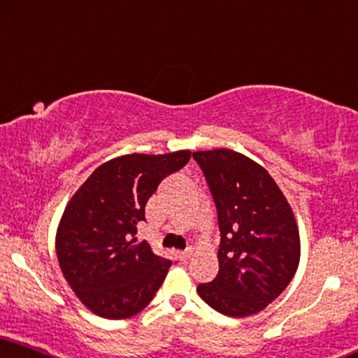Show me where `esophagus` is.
<instances>
[{"instance_id": "34e87169", "label": "esophagus", "mask_w": 358, "mask_h": 358, "mask_svg": "<svg viewBox=\"0 0 358 358\" xmlns=\"http://www.w3.org/2000/svg\"><path fill=\"white\" fill-rule=\"evenodd\" d=\"M190 255H192V248L185 250V252H178V258L180 259V262H187V259L190 258Z\"/></svg>"}]
</instances>
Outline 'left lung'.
I'll use <instances>...</instances> for the list:
<instances>
[{
	"instance_id": "1",
	"label": "left lung",
	"mask_w": 358,
	"mask_h": 358,
	"mask_svg": "<svg viewBox=\"0 0 358 358\" xmlns=\"http://www.w3.org/2000/svg\"><path fill=\"white\" fill-rule=\"evenodd\" d=\"M217 207L219 275L197 286L219 313L247 317L289 285L301 257L299 230L286 197L268 171L230 150L192 152Z\"/></svg>"
}]
</instances>
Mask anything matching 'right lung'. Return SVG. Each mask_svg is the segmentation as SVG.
I'll return each instance as SVG.
<instances>
[{
	"label": "right lung",
	"instance_id": "right-lung-1",
	"mask_svg": "<svg viewBox=\"0 0 358 358\" xmlns=\"http://www.w3.org/2000/svg\"><path fill=\"white\" fill-rule=\"evenodd\" d=\"M190 151L124 155L92 173L60 219L55 252L77 298L105 319H127L143 310L173 262L136 243L138 224L157 185L182 169Z\"/></svg>",
	"mask_w": 358,
	"mask_h": 358
}]
</instances>
